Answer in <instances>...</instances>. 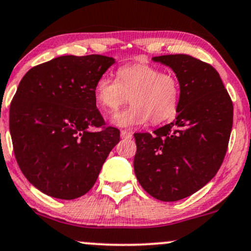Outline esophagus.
Returning <instances> with one entry per match:
<instances>
[{
  "instance_id": "esophagus-1",
  "label": "esophagus",
  "mask_w": 251,
  "mask_h": 251,
  "mask_svg": "<svg viewBox=\"0 0 251 251\" xmlns=\"http://www.w3.org/2000/svg\"><path fill=\"white\" fill-rule=\"evenodd\" d=\"M132 132L131 131H126V129H123L122 132H120V135H122V138H124V139H129V138H132Z\"/></svg>"
}]
</instances>
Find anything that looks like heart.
Instances as JSON below:
<instances>
[{"label":"heart","mask_w":251,"mask_h":251,"mask_svg":"<svg viewBox=\"0 0 251 251\" xmlns=\"http://www.w3.org/2000/svg\"><path fill=\"white\" fill-rule=\"evenodd\" d=\"M116 76L114 79L102 75L95 85L96 100L107 113L116 112L129 97L132 105L114 116V125L129 128L149 120L159 125L176 114L180 83L174 75L161 72L156 66L133 63L120 66Z\"/></svg>","instance_id":"b5f03b06"}]
</instances>
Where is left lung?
Returning <instances> with one entry per match:
<instances>
[{
    "label": "left lung",
    "mask_w": 251,
    "mask_h": 251,
    "mask_svg": "<svg viewBox=\"0 0 251 251\" xmlns=\"http://www.w3.org/2000/svg\"><path fill=\"white\" fill-rule=\"evenodd\" d=\"M180 83L174 122L151 133H134V173L141 187L171 202L194 194L215 176L227 153L232 101L219 72L185 53L153 57Z\"/></svg>",
    "instance_id": "8db88e82"
}]
</instances>
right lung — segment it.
<instances>
[{
    "mask_svg": "<svg viewBox=\"0 0 251 251\" xmlns=\"http://www.w3.org/2000/svg\"><path fill=\"white\" fill-rule=\"evenodd\" d=\"M113 63L101 55L60 56L20 81L9 110L15 158L44 194L62 200L86 194L119 143L120 131L106 126L95 97L96 81Z\"/></svg>",
    "mask_w": 251,
    "mask_h": 251,
    "instance_id": "add662e5",
    "label": "right lung"
}]
</instances>
